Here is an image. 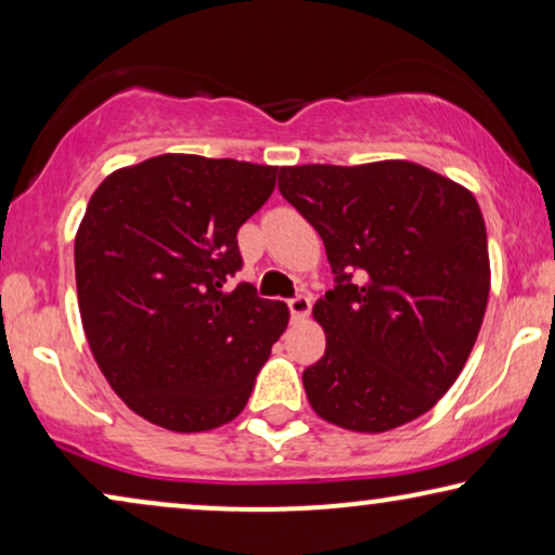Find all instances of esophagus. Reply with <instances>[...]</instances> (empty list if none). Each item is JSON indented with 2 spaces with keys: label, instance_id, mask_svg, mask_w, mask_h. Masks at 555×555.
Returning a JSON list of instances; mask_svg holds the SVG:
<instances>
[{
  "label": "esophagus",
  "instance_id": "1",
  "mask_svg": "<svg viewBox=\"0 0 555 555\" xmlns=\"http://www.w3.org/2000/svg\"><path fill=\"white\" fill-rule=\"evenodd\" d=\"M287 306H291V315L295 321H302V318H308L310 313V298H306V295H298V298H293Z\"/></svg>",
  "mask_w": 555,
  "mask_h": 555
}]
</instances>
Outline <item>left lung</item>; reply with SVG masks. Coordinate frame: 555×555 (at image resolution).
<instances>
[{
  "instance_id": "obj_1",
  "label": "left lung",
  "mask_w": 555,
  "mask_h": 555,
  "mask_svg": "<svg viewBox=\"0 0 555 555\" xmlns=\"http://www.w3.org/2000/svg\"><path fill=\"white\" fill-rule=\"evenodd\" d=\"M278 186L321 234L338 283L313 306L325 331V353L302 371L313 412L363 435L427 414L465 369L488 308L473 192L401 158L283 166Z\"/></svg>"
}]
</instances>
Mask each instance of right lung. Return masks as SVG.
I'll return each instance as SVG.
<instances>
[{"instance_id": "add662e5", "label": "right lung", "mask_w": 555, "mask_h": 555, "mask_svg": "<svg viewBox=\"0 0 555 555\" xmlns=\"http://www.w3.org/2000/svg\"><path fill=\"white\" fill-rule=\"evenodd\" d=\"M278 166L164 154L108 173L75 234L90 353L111 389L169 431L232 422L291 310L240 283L237 230L270 199Z\"/></svg>"}]
</instances>
